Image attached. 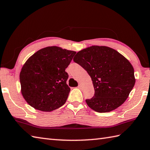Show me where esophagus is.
<instances>
[{
  "label": "esophagus",
  "mask_w": 150,
  "mask_h": 150,
  "mask_svg": "<svg viewBox=\"0 0 150 150\" xmlns=\"http://www.w3.org/2000/svg\"><path fill=\"white\" fill-rule=\"evenodd\" d=\"M78 88H79V89H81H81H82V86H81V84H79V85L78 86Z\"/></svg>",
  "instance_id": "obj_1"
}]
</instances>
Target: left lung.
<instances>
[{
    "label": "left lung",
    "instance_id": "left-lung-1",
    "mask_svg": "<svg viewBox=\"0 0 150 150\" xmlns=\"http://www.w3.org/2000/svg\"><path fill=\"white\" fill-rule=\"evenodd\" d=\"M73 61L90 76L94 96L86 100L91 109L106 113L121 106L135 83L134 69L129 60L113 48L92 46L79 51Z\"/></svg>",
    "mask_w": 150,
    "mask_h": 150
}]
</instances>
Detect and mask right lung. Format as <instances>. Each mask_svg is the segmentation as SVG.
<instances>
[{"instance_id":"add662e5","label":"right lung","mask_w":150,"mask_h":150,"mask_svg":"<svg viewBox=\"0 0 150 150\" xmlns=\"http://www.w3.org/2000/svg\"><path fill=\"white\" fill-rule=\"evenodd\" d=\"M75 53L60 47L48 46L26 60L20 73V82L21 93L28 104L50 112L65 104L70 91L65 69Z\"/></svg>"}]
</instances>
